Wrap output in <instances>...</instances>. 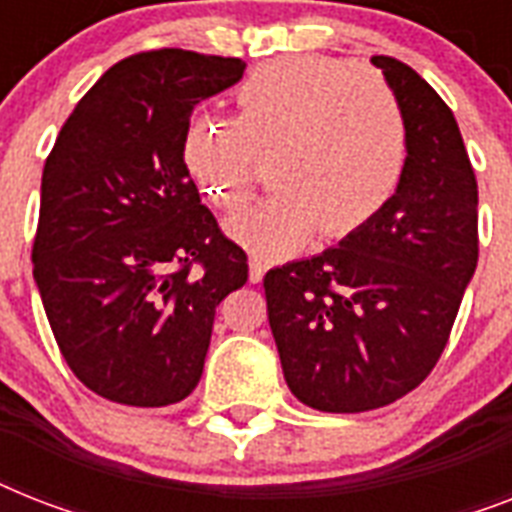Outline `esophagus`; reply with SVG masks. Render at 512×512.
Here are the masks:
<instances>
[{
    "instance_id": "1",
    "label": "esophagus",
    "mask_w": 512,
    "mask_h": 512,
    "mask_svg": "<svg viewBox=\"0 0 512 512\" xmlns=\"http://www.w3.org/2000/svg\"><path fill=\"white\" fill-rule=\"evenodd\" d=\"M265 271H268V265H265V260H260L257 255L249 257V281L252 284H260L265 276Z\"/></svg>"
}]
</instances>
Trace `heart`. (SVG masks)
<instances>
[{"label":"heart","instance_id":"obj_1","mask_svg":"<svg viewBox=\"0 0 512 512\" xmlns=\"http://www.w3.org/2000/svg\"><path fill=\"white\" fill-rule=\"evenodd\" d=\"M257 156L279 185L228 220L257 257L289 255L321 228L342 239L396 199L409 167V130L388 84L358 63L324 55L276 60L239 90V119L196 116L185 167L212 204L239 209L252 196Z\"/></svg>","mask_w":512,"mask_h":512}]
</instances>
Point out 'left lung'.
<instances>
[{
  "label": "left lung",
  "mask_w": 512,
  "mask_h": 512,
  "mask_svg": "<svg viewBox=\"0 0 512 512\" xmlns=\"http://www.w3.org/2000/svg\"><path fill=\"white\" fill-rule=\"evenodd\" d=\"M372 63L409 130L396 199L337 247L263 279L284 380L319 412H369L417 388L478 263V183L452 108L401 60Z\"/></svg>",
  "instance_id": "1"
}]
</instances>
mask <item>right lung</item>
Returning <instances> with one entry per match:
<instances>
[{
	"label": "right lung",
	"instance_id": "add662e5",
	"mask_svg": "<svg viewBox=\"0 0 512 512\" xmlns=\"http://www.w3.org/2000/svg\"><path fill=\"white\" fill-rule=\"evenodd\" d=\"M244 68L170 47L119 60L44 162L34 281L66 364L108 401H183L215 308L247 284L244 249L220 233L183 159L193 108Z\"/></svg>",
	"mask_w": 512,
	"mask_h": 512
}]
</instances>
